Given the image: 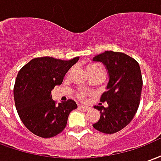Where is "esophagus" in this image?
I'll use <instances>...</instances> for the list:
<instances>
[{
	"mask_svg": "<svg viewBox=\"0 0 161 161\" xmlns=\"http://www.w3.org/2000/svg\"><path fill=\"white\" fill-rule=\"evenodd\" d=\"M78 108H81V109H83V110H84V111H87V110H89V107H87V106H84V105H78Z\"/></svg>",
	"mask_w": 161,
	"mask_h": 161,
	"instance_id": "obj_1",
	"label": "esophagus"
}]
</instances>
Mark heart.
<instances>
[{
    "label": "heart",
    "instance_id": "b5f03b06",
    "mask_svg": "<svg viewBox=\"0 0 161 161\" xmlns=\"http://www.w3.org/2000/svg\"><path fill=\"white\" fill-rule=\"evenodd\" d=\"M88 74L92 73V72H96V71H103V68L100 64L98 63H92L89 64L86 67ZM77 97L80 98L81 100H85L86 99V92L84 91H80L77 92Z\"/></svg>",
    "mask_w": 161,
    "mask_h": 161
}]
</instances>
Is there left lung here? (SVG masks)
<instances>
[{"label":"left lung","instance_id":"left-lung-1","mask_svg":"<svg viewBox=\"0 0 161 161\" xmlns=\"http://www.w3.org/2000/svg\"><path fill=\"white\" fill-rule=\"evenodd\" d=\"M93 61L104 64L109 75L108 91L100 98L108 107L94 106L101 116L93 127L104 134H115L129 124L137 112L143 84L141 68L135 58L119 52L106 51Z\"/></svg>","mask_w":161,"mask_h":161}]
</instances>
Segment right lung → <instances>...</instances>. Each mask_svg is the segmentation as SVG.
Segmentation results:
<instances>
[{"mask_svg":"<svg viewBox=\"0 0 161 161\" xmlns=\"http://www.w3.org/2000/svg\"><path fill=\"white\" fill-rule=\"evenodd\" d=\"M78 58H35L18 72L14 87L16 109L23 124L37 136L51 138L61 133L70 111L77 108L71 99L57 104L51 92L62 84L66 72Z\"/></svg>","mask_w":161,"mask_h":161,"instance_id":"add662e5","label":"right lung"}]
</instances>
